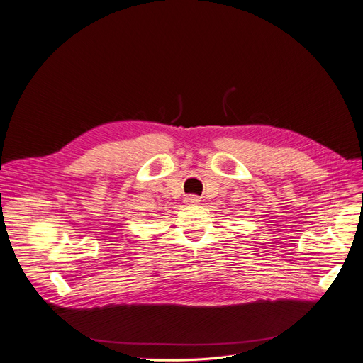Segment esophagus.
Listing matches in <instances>:
<instances>
[{
  "mask_svg": "<svg viewBox=\"0 0 363 363\" xmlns=\"http://www.w3.org/2000/svg\"><path fill=\"white\" fill-rule=\"evenodd\" d=\"M185 204H188V206H199L200 204V196H196V195H188V196H185Z\"/></svg>",
  "mask_w": 363,
  "mask_h": 363,
  "instance_id": "1",
  "label": "esophagus"
}]
</instances>
